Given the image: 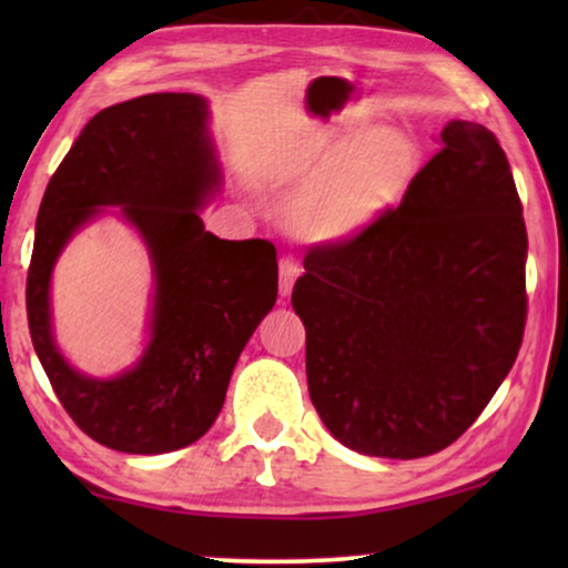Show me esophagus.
Listing matches in <instances>:
<instances>
[{
  "instance_id": "esophagus-1",
  "label": "esophagus",
  "mask_w": 568,
  "mask_h": 568,
  "mask_svg": "<svg viewBox=\"0 0 568 568\" xmlns=\"http://www.w3.org/2000/svg\"><path fill=\"white\" fill-rule=\"evenodd\" d=\"M300 274H302L300 263L294 261L292 255H284V258L278 261V292H282L284 297L292 292V286L297 282Z\"/></svg>"
}]
</instances>
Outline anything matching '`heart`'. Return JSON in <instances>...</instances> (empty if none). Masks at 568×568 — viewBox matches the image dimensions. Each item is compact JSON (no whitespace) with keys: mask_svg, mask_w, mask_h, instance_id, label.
I'll return each instance as SVG.
<instances>
[{"mask_svg":"<svg viewBox=\"0 0 568 568\" xmlns=\"http://www.w3.org/2000/svg\"><path fill=\"white\" fill-rule=\"evenodd\" d=\"M414 146L398 131H369L331 146L310 173H321L294 201L290 222L300 235H354L400 196L414 173Z\"/></svg>","mask_w":568,"mask_h":568,"instance_id":"heart-1","label":"heart"}]
</instances>
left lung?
<instances>
[{"instance_id": "8db88e82", "label": "left lung", "mask_w": 568, "mask_h": 568, "mask_svg": "<svg viewBox=\"0 0 568 568\" xmlns=\"http://www.w3.org/2000/svg\"><path fill=\"white\" fill-rule=\"evenodd\" d=\"M527 230L494 131L449 121L398 206L313 245L292 307L310 400L341 445L414 460L463 437L525 336Z\"/></svg>"}]
</instances>
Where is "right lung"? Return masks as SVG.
<instances>
[{"mask_svg":"<svg viewBox=\"0 0 568 568\" xmlns=\"http://www.w3.org/2000/svg\"><path fill=\"white\" fill-rule=\"evenodd\" d=\"M216 181L204 100L152 92L92 115L45 185L26 284L30 338L72 422L119 453H173L204 437L240 352L276 302V247L204 230L196 209ZM98 205H121L138 224L159 276L151 348L115 381L67 368L48 323L52 261Z\"/></svg>","mask_w":568,"mask_h":568,"instance_id":"obj_1","label":"right lung"}]
</instances>
